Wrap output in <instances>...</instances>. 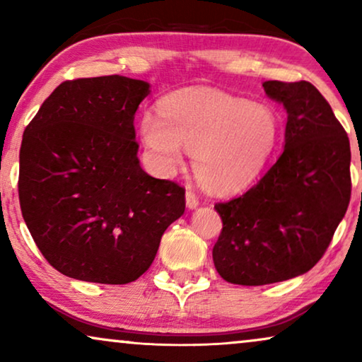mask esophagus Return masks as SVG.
I'll use <instances>...</instances> for the list:
<instances>
[{
    "instance_id": "obj_1",
    "label": "esophagus",
    "mask_w": 362,
    "mask_h": 362,
    "mask_svg": "<svg viewBox=\"0 0 362 362\" xmlns=\"http://www.w3.org/2000/svg\"><path fill=\"white\" fill-rule=\"evenodd\" d=\"M186 206L189 207V209H196V207L199 206V199H197L194 191H191V189L186 191Z\"/></svg>"
}]
</instances>
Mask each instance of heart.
Instances as JSON below:
<instances>
[{"mask_svg": "<svg viewBox=\"0 0 362 362\" xmlns=\"http://www.w3.org/2000/svg\"><path fill=\"white\" fill-rule=\"evenodd\" d=\"M141 136L165 170L182 165V150L207 189L229 194L260 175L280 135L275 112L216 90L175 93L163 98L158 117L141 118Z\"/></svg>", "mask_w": 362, "mask_h": 362, "instance_id": "heart-1", "label": "heart"}]
</instances>
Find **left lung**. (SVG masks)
Returning <instances> with one entry per match:
<instances>
[{
	"label": "left lung",
	"mask_w": 362,
	"mask_h": 362,
	"mask_svg": "<svg viewBox=\"0 0 362 362\" xmlns=\"http://www.w3.org/2000/svg\"><path fill=\"white\" fill-rule=\"evenodd\" d=\"M264 88L288 113L285 150L255 186L214 206L222 219L216 270L245 286L313 269L351 199L349 138L326 98L306 81H269Z\"/></svg>",
	"instance_id": "left-lung-1"
}]
</instances>
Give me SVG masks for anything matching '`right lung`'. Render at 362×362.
<instances>
[{
  "mask_svg": "<svg viewBox=\"0 0 362 362\" xmlns=\"http://www.w3.org/2000/svg\"><path fill=\"white\" fill-rule=\"evenodd\" d=\"M150 83L66 81L29 122L19 150L23 219L49 264L71 279L125 285L150 269L185 187L141 170L135 113Z\"/></svg>",
  "mask_w": 362,
  "mask_h": 362,
  "instance_id": "right-lung-1",
  "label": "right lung"
}]
</instances>
